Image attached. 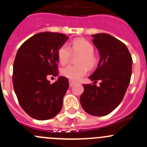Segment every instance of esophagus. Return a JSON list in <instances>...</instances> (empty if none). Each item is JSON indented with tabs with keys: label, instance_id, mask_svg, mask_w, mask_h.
<instances>
[{
	"label": "esophagus",
	"instance_id": "esophagus-1",
	"mask_svg": "<svg viewBox=\"0 0 147 147\" xmlns=\"http://www.w3.org/2000/svg\"><path fill=\"white\" fill-rule=\"evenodd\" d=\"M75 84V82H73V81L72 80H69V87H72V86L74 85V84Z\"/></svg>",
	"mask_w": 147,
	"mask_h": 147
}]
</instances>
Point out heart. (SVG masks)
<instances>
[{"label": "heart", "instance_id": "obj_1", "mask_svg": "<svg viewBox=\"0 0 147 147\" xmlns=\"http://www.w3.org/2000/svg\"><path fill=\"white\" fill-rule=\"evenodd\" d=\"M72 53L81 55L78 61L80 65H68L62 69V74L70 80L77 81L87 74L88 68L92 69L95 67L97 60L94 54V46L83 38H77L72 40L70 47L63 45L60 47L57 52V57L60 64H67Z\"/></svg>", "mask_w": 147, "mask_h": 147}]
</instances>
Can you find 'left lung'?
Segmentation results:
<instances>
[{
	"instance_id": "obj_1",
	"label": "left lung",
	"mask_w": 147,
	"mask_h": 147,
	"mask_svg": "<svg viewBox=\"0 0 147 147\" xmlns=\"http://www.w3.org/2000/svg\"><path fill=\"white\" fill-rule=\"evenodd\" d=\"M92 37L100 58L89 77L94 84H83L80 103L87 113L101 117L111 113L122 101L131 80L132 58L125 44L115 37L106 33ZM98 80L100 86L97 87Z\"/></svg>"
}]
</instances>
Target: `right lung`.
Listing matches in <instances>:
<instances>
[{"mask_svg": "<svg viewBox=\"0 0 147 147\" xmlns=\"http://www.w3.org/2000/svg\"><path fill=\"white\" fill-rule=\"evenodd\" d=\"M68 38L63 33L40 32L18 50L13 63L14 91L23 110L34 119H50L61 110L67 78L59 77L50 84L47 78L58 75L57 52Z\"/></svg>", "mask_w": 147, "mask_h": 147, "instance_id": "right-lung-1", "label": "right lung"}]
</instances>
